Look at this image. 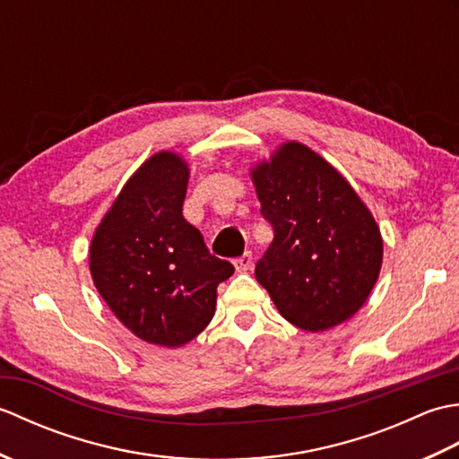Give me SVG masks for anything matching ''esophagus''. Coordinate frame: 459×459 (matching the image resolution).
Returning <instances> with one entry per match:
<instances>
[{
  "label": "esophagus",
  "instance_id": "esophagus-1",
  "mask_svg": "<svg viewBox=\"0 0 459 459\" xmlns=\"http://www.w3.org/2000/svg\"><path fill=\"white\" fill-rule=\"evenodd\" d=\"M237 272H248L252 268V252H245V255L235 260Z\"/></svg>",
  "mask_w": 459,
  "mask_h": 459
}]
</instances>
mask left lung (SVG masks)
I'll use <instances>...</instances> for the list:
<instances>
[{
  "instance_id": "8db88e82",
  "label": "left lung",
  "mask_w": 459,
  "mask_h": 459,
  "mask_svg": "<svg viewBox=\"0 0 459 459\" xmlns=\"http://www.w3.org/2000/svg\"><path fill=\"white\" fill-rule=\"evenodd\" d=\"M250 175L274 229L255 274L281 317L314 333L353 317L383 264V238L365 203L299 142L280 145Z\"/></svg>"
}]
</instances>
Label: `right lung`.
Masks as SVG:
<instances>
[{
    "instance_id": "obj_1",
    "label": "right lung",
    "mask_w": 459,
    "mask_h": 459,
    "mask_svg": "<svg viewBox=\"0 0 459 459\" xmlns=\"http://www.w3.org/2000/svg\"><path fill=\"white\" fill-rule=\"evenodd\" d=\"M189 168L160 152L135 171L91 245V274L112 314L135 337L181 347L209 325L217 286L232 276L183 217Z\"/></svg>"
}]
</instances>
